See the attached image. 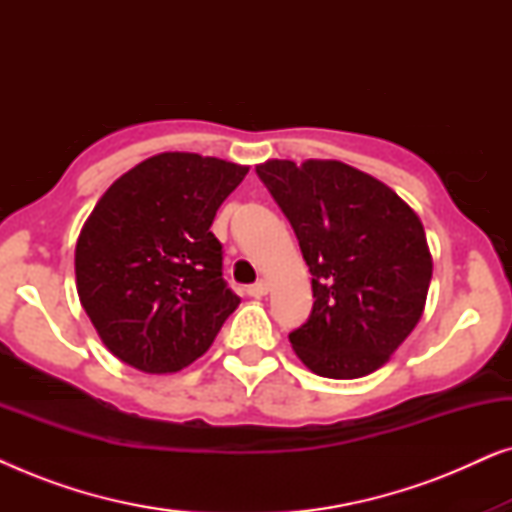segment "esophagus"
Instances as JSON below:
<instances>
[{
    "mask_svg": "<svg viewBox=\"0 0 512 512\" xmlns=\"http://www.w3.org/2000/svg\"><path fill=\"white\" fill-rule=\"evenodd\" d=\"M247 293L251 298H263V296H268V282H256V284H251L249 289H247Z\"/></svg>",
    "mask_w": 512,
    "mask_h": 512,
    "instance_id": "34e87169",
    "label": "esophagus"
}]
</instances>
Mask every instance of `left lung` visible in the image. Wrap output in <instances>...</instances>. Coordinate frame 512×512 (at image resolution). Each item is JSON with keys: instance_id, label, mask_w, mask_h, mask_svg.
Here are the masks:
<instances>
[{"instance_id": "obj_1", "label": "left lung", "mask_w": 512, "mask_h": 512, "mask_svg": "<svg viewBox=\"0 0 512 512\" xmlns=\"http://www.w3.org/2000/svg\"><path fill=\"white\" fill-rule=\"evenodd\" d=\"M258 177L291 221L312 272V314L289 335L312 373H375L424 314L433 258L394 188L340 160H265Z\"/></svg>"}]
</instances>
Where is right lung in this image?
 Instances as JSON below:
<instances>
[{
  "label": "right lung",
  "mask_w": 512,
  "mask_h": 512,
  "mask_svg": "<svg viewBox=\"0 0 512 512\" xmlns=\"http://www.w3.org/2000/svg\"><path fill=\"white\" fill-rule=\"evenodd\" d=\"M249 167L167 151L111 184L83 223L76 291L116 359L177 373L212 347L240 298L221 277L212 221Z\"/></svg>",
  "instance_id": "right-lung-1"
}]
</instances>
